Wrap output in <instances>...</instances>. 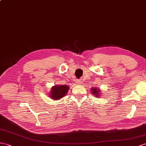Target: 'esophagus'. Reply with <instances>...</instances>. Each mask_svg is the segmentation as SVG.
Masks as SVG:
<instances>
[{
  "instance_id": "esophagus-1",
  "label": "esophagus",
  "mask_w": 146,
  "mask_h": 146,
  "mask_svg": "<svg viewBox=\"0 0 146 146\" xmlns=\"http://www.w3.org/2000/svg\"><path fill=\"white\" fill-rule=\"evenodd\" d=\"M76 83H77V84H78V85H81V81H78L76 82Z\"/></svg>"
}]
</instances>
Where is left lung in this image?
I'll use <instances>...</instances> for the list:
<instances>
[{
  "label": "left lung",
  "instance_id": "left-lung-1",
  "mask_svg": "<svg viewBox=\"0 0 146 146\" xmlns=\"http://www.w3.org/2000/svg\"><path fill=\"white\" fill-rule=\"evenodd\" d=\"M91 93L93 94V96H94L97 98H99V97H101V91L100 90L99 88H98L97 87H94V88H92L91 89Z\"/></svg>",
  "mask_w": 146,
  "mask_h": 146
}]
</instances>
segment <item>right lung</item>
<instances>
[{
	"instance_id": "right-lung-1",
	"label": "right lung",
	"mask_w": 146,
	"mask_h": 146,
	"mask_svg": "<svg viewBox=\"0 0 146 146\" xmlns=\"http://www.w3.org/2000/svg\"><path fill=\"white\" fill-rule=\"evenodd\" d=\"M70 87L67 85H55L52 86L48 96L54 100L63 98L68 92Z\"/></svg>"
}]
</instances>
